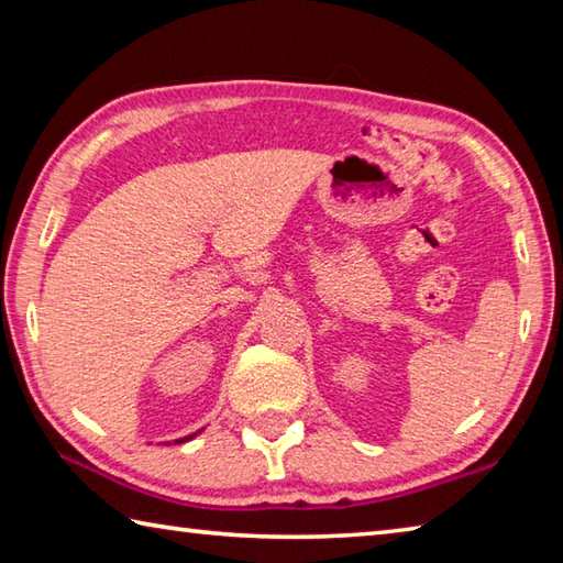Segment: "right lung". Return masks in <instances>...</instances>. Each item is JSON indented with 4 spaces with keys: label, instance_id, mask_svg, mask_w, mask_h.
Segmentation results:
<instances>
[{
    "label": "right lung",
    "instance_id": "obj_1",
    "mask_svg": "<svg viewBox=\"0 0 563 563\" xmlns=\"http://www.w3.org/2000/svg\"><path fill=\"white\" fill-rule=\"evenodd\" d=\"M197 435V432H192V435H187V438H180V440H175V442H185V440H192Z\"/></svg>",
    "mask_w": 563,
    "mask_h": 563
}]
</instances>
